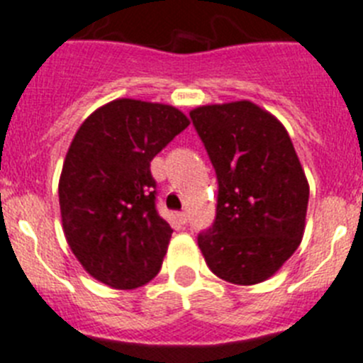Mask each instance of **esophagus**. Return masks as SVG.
Segmentation results:
<instances>
[{
    "instance_id": "1",
    "label": "esophagus",
    "mask_w": 363,
    "mask_h": 363,
    "mask_svg": "<svg viewBox=\"0 0 363 363\" xmlns=\"http://www.w3.org/2000/svg\"><path fill=\"white\" fill-rule=\"evenodd\" d=\"M178 220H179V223H184V225H185V223L189 221V214L185 213V211H182V213L178 214Z\"/></svg>"
}]
</instances>
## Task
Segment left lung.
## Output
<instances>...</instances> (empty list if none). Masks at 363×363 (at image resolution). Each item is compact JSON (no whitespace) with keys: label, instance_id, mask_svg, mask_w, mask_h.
Listing matches in <instances>:
<instances>
[{"label":"left lung","instance_id":"8db88e82","mask_svg":"<svg viewBox=\"0 0 363 363\" xmlns=\"http://www.w3.org/2000/svg\"><path fill=\"white\" fill-rule=\"evenodd\" d=\"M218 176L216 221L198 236L221 280L255 285L293 256L306 230L309 182L289 133L249 99L192 108Z\"/></svg>","mask_w":363,"mask_h":363}]
</instances>
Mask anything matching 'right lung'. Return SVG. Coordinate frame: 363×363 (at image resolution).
<instances>
[{
  "label": "right lung",
  "mask_w": 363,
  "mask_h": 363,
  "mask_svg": "<svg viewBox=\"0 0 363 363\" xmlns=\"http://www.w3.org/2000/svg\"><path fill=\"white\" fill-rule=\"evenodd\" d=\"M189 123L172 105L120 98L74 134L57 185L63 233L82 267L112 289H138L162 269L172 229L156 213L150 162Z\"/></svg>",
  "instance_id": "obj_1"
}]
</instances>
